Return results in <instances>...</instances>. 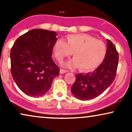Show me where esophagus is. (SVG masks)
Masks as SVG:
<instances>
[{
  "label": "esophagus",
  "mask_w": 132,
  "mask_h": 132,
  "mask_svg": "<svg viewBox=\"0 0 132 132\" xmlns=\"http://www.w3.org/2000/svg\"><path fill=\"white\" fill-rule=\"evenodd\" d=\"M67 73V70L61 69L60 71H59V73H60V74H64V73Z\"/></svg>",
  "instance_id": "34e87169"
}]
</instances>
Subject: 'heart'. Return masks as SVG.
<instances>
[{"label": "heart", "instance_id": "heart-1", "mask_svg": "<svg viewBox=\"0 0 132 132\" xmlns=\"http://www.w3.org/2000/svg\"><path fill=\"white\" fill-rule=\"evenodd\" d=\"M106 52V46L102 41L86 34L68 36L67 42L59 38L53 46L54 55L59 61L75 52V57L62 63L63 66L69 68L81 66L84 70L94 69L104 59Z\"/></svg>", "mask_w": 132, "mask_h": 132}]
</instances>
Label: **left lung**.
Returning a JSON list of instances; mask_svg holds the SVG:
<instances>
[{"instance_id": "obj_1", "label": "left lung", "mask_w": 132, "mask_h": 132, "mask_svg": "<svg viewBox=\"0 0 132 132\" xmlns=\"http://www.w3.org/2000/svg\"><path fill=\"white\" fill-rule=\"evenodd\" d=\"M118 53L113 43L107 39L105 57L93 73H80L71 88V93L81 100H91L103 93L112 84L116 76Z\"/></svg>"}]
</instances>
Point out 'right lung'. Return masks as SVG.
Listing matches in <instances>:
<instances>
[{"mask_svg": "<svg viewBox=\"0 0 132 132\" xmlns=\"http://www.w3.org/2000/svg\"><path fill=\"white\" fill-rule=\"evenodd\" d=\"M56 35L50 30L32 29L17 38L11 49L12 76L27 95L45 94L59 75V68L52 57Z\"/></svg>", "mask_w": 132, "mask_h": 132, "instance_id": "obj_1", "label": "right lung"}]
</instances>
